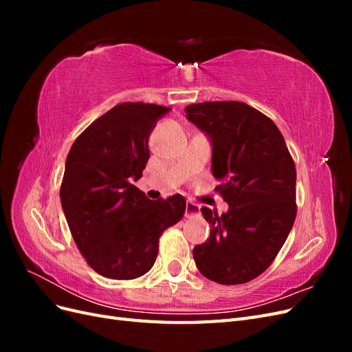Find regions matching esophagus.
Wrapping results in <instances>:
<instances>
[{
    "label": "esophagus",
    "mask_w": 352,
    "mask_h": 352,
    "mask_svg": "<svg viewBox=\"0 0 352 352\" xmlns=\"http://www.w3.org/2000/svg\"><path fill=\"white\" fill-rule=\"evenodd\" d=\"M201 207L192 201H188L186 202V208H185V217L186 219H194V217H199L201 214Z\"/></svg>",
    "instance_id": "1"
}]
</instances>
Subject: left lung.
Wrapping results in <instances>:
<instances>
[{
    "instance_id": "left-lung-1",
    "label": "left lung",
    "mask_w": 352,
    "mask_h": 352,
    "mask_svg": "<svg viewBox=\"0 0 352 352\" xmlns=\"http://www.w3.org/2000/svg\"><path fill=\"white\" fill-rule=\"evenodd\" d=\"M185 113L211 142L216 189L229 204L221 216L201 208L211 229L192 251L195 264L212 282L247 283L269 267L294 226V160L278 126L248 104L199 102Z\"/></svg>"
}]
</instances>
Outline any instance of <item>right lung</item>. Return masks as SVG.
Returning a JSON list of instances; mask_svg holds the SVG:
<instances>
[{"instance_id":"1","label":"right lung","mask_w":352,"mask_h":352,"mask_svg":"<svg viewBox=\"0 0 352 352\" xmlns=\"http://www.w3.org/2000/svg\"><path fill=\"white\" fill-rule=\"evenodd\" d=\"M172 109L123 102L85 129L66 158L60 188L72 236L104 278L131 280L150 270L162 233L182 219V195L150 199L132 182L142 177L148 138Z\"/></svg>"}]
</instances>
